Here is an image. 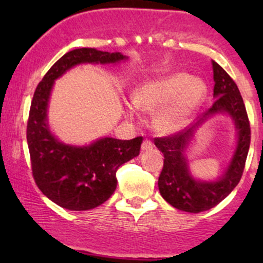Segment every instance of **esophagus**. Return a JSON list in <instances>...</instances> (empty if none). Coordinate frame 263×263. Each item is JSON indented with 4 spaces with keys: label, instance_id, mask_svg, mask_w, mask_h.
Listing matches in <instances>:
<instances>
[{
    "label": "esophagus",
    "instance_id": "esophagus-1",
    "mask_svg": "<svg viewBox=\"0 0 263 263\" xmlns=\"http://www.w3.org/2000/svg\"><path fill=\"white\" fill-rule=\"evenodd\" d=\"M153 148V143L149 140H144L142 143V151H149Z\"/></svg>",
    "mask_w": 263,
    "mask_h": 263
}]
</instances>
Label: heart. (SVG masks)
<instances>
[{"label": "heart", "instance_id": "1", "mask_svg": "<svg viewBox=\"0 0 263 263\" xmlns=\"http://www.w3.org/2000/svg\"><path fill=\"white\" fill-rule=\"evenodd\" d=\"M208 87L201 79L188 73H172L141 84L134 92V102L140 110L157 112L159 131L174 134L188 125L203 104ZM134 115V106L127 108Z\"/></svg>", "mask_w": 263, "mask_h": 263}]
</instances>
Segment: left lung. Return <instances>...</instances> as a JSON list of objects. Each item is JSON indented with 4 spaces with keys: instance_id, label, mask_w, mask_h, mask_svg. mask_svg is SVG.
<instances>
[{
    "instance_id": "1",
    "label": "left lung",
    "mask_w": 263,
    "mask_h": 263,
    "mask_svg": "<svg viewBox=\"0 0 263 263\" xmlns=\"http://www.w3.org/2000/svg\"><path fill=\"white\" fill-rule=\"evenodd\" d=\"M214 101L194 125L168 137L156 138L155 144L164 156L158 178L159 193L167 203L186 213H201L218 205L234 190L242 177L251 140L249 117L238 87L224 69L213 60ZM228 113L238 131L237 148L223 176L216 181L195 180L190 173L186 148L195 131L208 117Z\"/></svg>"
}]
</instances>
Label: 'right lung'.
<instances>
[{"mask_svg":"<svg viewBox=\"0 0 263 263\" xmlns=\"http://www.w3.org/2000/svg\"><path fill=\"white\" fill-rule=\"evenodd\" d=\"M123 54L79 48L60 58L35 89L27 123V142L35 184L48 199L64 209L90 210L114 194L120 165L140 155L142 137L116 140L102 137L87 146H71L52 134L48 105L54 81L79 64H115Z\"/></svg>","mask_w":263,"mask_h":263,"instance_id":"obj_1","label":"right lung"}]
</instances>
